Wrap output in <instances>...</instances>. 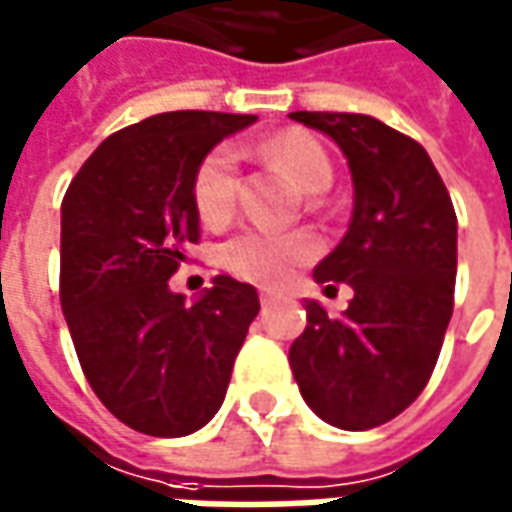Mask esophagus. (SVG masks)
<instances>
[{"mask_svg":"<svg viewBox=\"0 0 512 512\" xmlns=\"http://www.w3.org/2000/svg\"><path fill=\"white\" fill-rule=\"evenodd\" d=\"M260 302L269 305V302H274V294H271V291H260Z\"/></svg>","mask_w":512,"mask_h":512,"instance_id":"esophagus-1","label":"esophagus"}]
</instances>
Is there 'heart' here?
I'll return each mask as SVG.
<instances>
[{"mask_svg":"<svg viewBox=\"0 0 512 512\" xmlns=\"http://www.w3.org/2000/svg\"><path fill=\"white\" fill-rule=\"evenodd\" d=\"M257 156L291 176L305 193H322L333 182V165L325 148L305 131H283L257 145ZM193 201L207 227H224L238 201V156L221 145L201 159L193 176ZM316 255V243L305 232L246 229L229 238L221 263L229 274L260 285H280L291 271Z\"/></svg>","mask_w":512,"mask_h":512,"instance_id":"b5f03b06","label":"heart"}]
</instances>
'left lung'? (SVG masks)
Segmentation results:
<instances>
[{
  "label": "left lung",
  "instance_id": "left-lung-1",
  "mask_svg": "<svg viewBox=\"0 0 512 512\" xmlns=\"http://www.w3.org/2000/svg\"><path fill=\"white\" fill-rule=\"evenodd\" d=\"M347 159L353 218L314 269L316 283H347L339 319L308 300V325L288 350L305 403L344 431L398 417L429 384L457 280V215L446 184L415 139L370 114L294 111ZM333 288V285H328Z\"/></svg>",
  "mask_w": 512,
  "mask_h": 512
}]
</instances>
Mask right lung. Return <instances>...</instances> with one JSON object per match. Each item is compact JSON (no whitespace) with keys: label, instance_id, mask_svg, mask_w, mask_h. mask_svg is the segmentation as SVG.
<instances>
[{"label":"right lung","instance_id":"right-lung-1","mask_svg":"<svg viewBox=\"0 0 512 512\" xmlns=\"http://www.w3.org/2000/svg\"><path fill=\"white\" fill-rule=\"evenodd\" d=\"M255 114L165 111L111 134L61 204V308L89 387L125 426L184 437L221 409L260 311L255 285L218 274L196 300L170 277L198 241L193 176Z\"/></svg>","mask_w":512,"mask_h":512}]
</instances>
